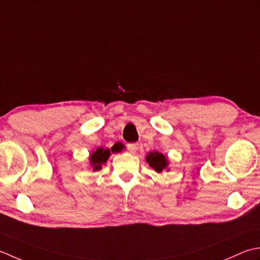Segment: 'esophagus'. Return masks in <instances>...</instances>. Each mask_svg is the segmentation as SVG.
Returning a JSON list of instances; mask_svg holds the SVG:
<instances>
[{"label":"esophagus","instance_id":"esophagus-1","mask_svg":"<svg viewBox=\"0 0 260 260\" xmlns=\"http://www.w3.org/2000/svg\"><path fill=\"white\" fill-rule=\"evenodd\" d=\"M126 148H128V150L130 152L135 153L138 150V148H139V145H138V144H128V145H126Z\"/></svg>","mask_w":260,"mask_h":260}]
</instances>
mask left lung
<instances>
[{
	"label": "left lung",
	"mask_w": 260,
	"mask_h": 260,
	"mask_svg": "<svg viewBox=\"0 0 260 260\" xmlns=\"http://www.w3.org/2000/svg\"><path fill=\"white\" fill-rule=\"evenodd\" d=\"M147 162L149 164V166L152 167L157 173L162 172V169L167 167V158L162 155V153L155 151L149 152V155L146 158Z\"/></svg>",
	"instance_id": "1"
}]
</instances>
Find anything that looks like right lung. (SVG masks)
<instances>
[{"mask_svg": "<svg viewBox=\"0 0 260 260\" xmlns=\"http://www.w3.org/2000/svg\"><path fill=\"white\" fill-rule=\"evenodd\" d=\"M111 151L112 152H116L119 151L118 147H112L111 148ZM110 149H103V148H98L96 151L93 152L91 155V162L92 166H94V171H98V169H101V165L102 164H105V161L108 160V158L110 157L111 153Z\"/></svg>", "mask_w": 260, "mask_h": 260, "instance_id": "1", "label": "right lung"}]
</instances>
